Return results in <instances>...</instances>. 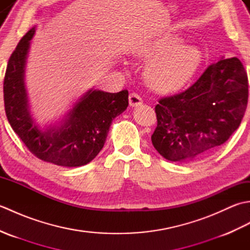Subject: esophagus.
<instances>
[{"label": "esophagus", "instance_id": "1", "mask_svg": "<svg viewBox=\"0 0 250 250\" xmlns=\"http://www.w3.org/2000/svg\"><path fill=\"white\" fill-rule=\"evenodd\" d=\"M143 103L142 98L140 97L139 94L133 92V93H130L129 95V104L132 107H136V106H139Z\"/></svg>", "mask_w": 250, "mask_h": 250}]
</instances>
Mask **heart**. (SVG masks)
I'll list each match as a JSON object with an SVG mask.
<instances>
[{
    "label": "heart",
    "instance_id": "1",
    "mask_svg": "<svg viewBox=\"0 0 250 250\" xmlns=\"http://www.w3.org/2000/svg\"><path fill=\"white\" fill-rule=\"evenodd\" d=\"M136 57L148 62L145 78L159 92L182 89L194 76L203 60L198 46L184 43L177 34H168L147 42L136 50Z\"/></svg>",
    "mask_w": 250,
    "mask_h": 250
}]
</instances>
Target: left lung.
I'll return each mask as SVG.
<instances>
[{"instance_id": "obj_1", "label": "left lung", "mask_w": 250, "mask_h": 250, "mask_svg": "<svg viewBox=\"0 0 250 250\" xmlns=\"http://www.w3.org/2000/svg\"><path fill=\"white\" fill-rule=\"evenodd\" d=\"M248 101V78L236 57L221 58L186 91L156 105V150L173 162L192 161L214 151L240 126Z\"/></svg>"}]
</instances>
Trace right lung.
Listing matches in <instances>:
<instances>
[{
  "label": "right lung",
  "instance_id": "right-lung-1",
  "mask_svg": "<svg viewBox=\"0 0 250 250\" xmlns=\"http://www.w3.org/2000/svg\"><path fill=\"white\" fill-rule=\"evenodd\" d=\"M35 28L26 33L10 56L4 78V106L10 126L41 160L75 167L92 161L102 150L113 121L129 105V93L90 89L57 125L36 124L30 110L24 71Z\"/></svg>",
  "mask_w": 250,
  "mask_h": 250
}]
</instances>
